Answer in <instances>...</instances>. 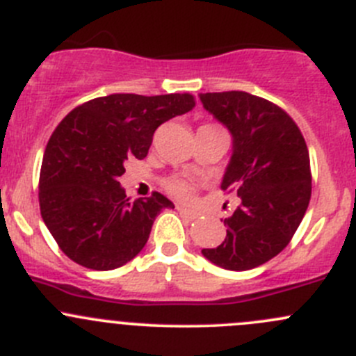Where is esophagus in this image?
<instances>
[{
    "mask_svg": "<svg viewBox=\"0 0 356 356\" xmlns=\"http://www.w3.org/2000/svg\"><path fill=\"white\" fill-rule=\"evenodd\" d=\"M177 211L182 218H186V220H195V218L198 217V213H196V211L188 210V208H184V207H177Z\"/></svg>",
    "mask_w": 356,
    "mask_h": 356,
    "instance_id": "esophagus-1",
    "label": "esophagus"
}]
</instances>
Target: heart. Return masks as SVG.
I'll return each instance as SVG.
<instances>
[{"mask_svg":"<svg viewBox=\"0 0 356 356\" xmlns=\"http://www.w3.org/2000/svg\"><path fill=\"white\" fill-rule=\"evenodd\" d=\"M165 188L167 191L170 193L174 198L181 200V201H191L195 198V193H196V182L191 181V179H184V177H168L165 181Z\"/></svg>","mask_w":356,"mask_h":356,"instance_id":"1","label":"heart"}]
</instances>
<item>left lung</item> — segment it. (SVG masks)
<instances>
[{
    "label": "left lung",
    "mask_w": 356,
    "mask_h": 356,
    "mask_svg": "<svg viewBox=\"0 0 356 356\" xmlns=\"http://www.w3.org/2000/svg\"><path fill=\"white\" fill-rule=\"evenodd\" d=\"M232 134L222 191L239 207L225 218L227 236L201 253L227 270H250L281 253L300 227L312 196L310 155L296 122L281 106L245 91L200 95Z\"/></svg>",
    "instance_id": "1"
}]
</instances>
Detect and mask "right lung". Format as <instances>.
Listing matches in <instances>:
<instances>
[{"label": "right lung", "mask_w": 356, "mask_h": 356, "mask_svg": "<svg viewBox=\"0 0 356 356\" xmlns=\"http://www.w3.org/2000/svg\"><path fill=\"white\" fill-rule=\"evenodd\" d=\"M195 96L110 95L74 108L53 131L39 174V207L56 245L75 264L113 270L143 250L153 220L174 203L160 193L132 201L118 177L148 155L163 122L188 113Z\"/></svg>", "instance_id": "1"}]
</instances>
